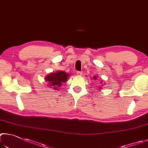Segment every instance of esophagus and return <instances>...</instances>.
<instances>
[{
  "label": "esophagus",
  "mask_w": 148,
  "mask_h": 148,
  "mask_svg": "<svg viewBox=\"0 0 148 148\" xmlns=\"http://www.w3.org/2000/svg\"><path fill=\"white\" fill-rule=\"evenodd\" d=\"M82 71H77V75H79V76H81V75H82Z\"/></svg>",
  "instance_id": "esophagus-1"
}]
</instances>
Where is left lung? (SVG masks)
<instances>
[{
	"instance_id": "left-lung-1",
	"label": "left lung",
	"mask_w": 148,
	"mask_h": 148,
	"mask_svg": "<svg viewBox=\"0 0 148 148\" xmlns=\"http://www.w3.org/2000/svg\"><path fill=\"white\" fill-rule=\"evenodd\" d=\"M94 80L96 79V77H94Z\"/></svg>"
}]
</instances>
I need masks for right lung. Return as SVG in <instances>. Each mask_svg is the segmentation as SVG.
<instances>
[{
	"label": "right lung",
	"instance_id": "right-lung-1",
	"mask_svg": "<svg viewBox=\"0 0 148 148\" xmlns=\"http://www.w3.org/2000/svg\"><path fill=\"white\" fill-rule=\"evenodd\" d=\"M67 75L64 71H58L56 73H53L48 75L45 77V81L49 82V83L51 85L52 88L58 90V88L61 86V85L64 82H66L67 80Z\"/></svg>",
	"mask_w": 148,
	"mask_h": 148
}]
</instances>
